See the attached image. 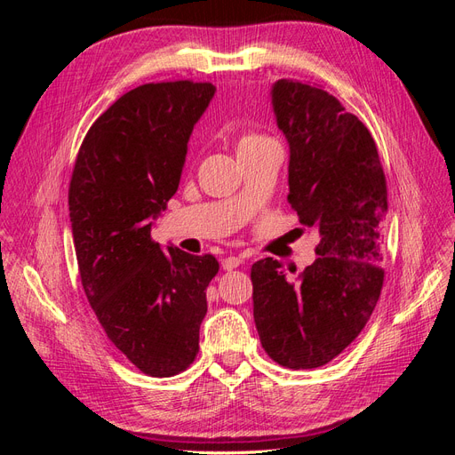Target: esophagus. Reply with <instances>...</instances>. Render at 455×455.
<instances>
[{"label":"esophagus","instance_id":"34e87169","mask_svg":"<svg viewBox=\"0 0 455 455\" xmlns=\"http://www.w3.org/2000/svg\"><path fill=\"white\" fill-rule=\"evenodd\" d=\"M241 264H243V258H241V256H228V258L222 261V267H224L226 271H231V269L239 267Z\"/></svg>","mask_w":455,"mask_h":455}]
</instances>
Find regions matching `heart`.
Here are the masks:
<instances>
[{
  "label": "heart",
  "mask_w": 455,
  "mask_h": 455,
  "mask_svg": "<svg viewBox=\"0 0 455 455\" xmlns=\"http://www.w3.org/2000/svg\"><path fill=\"white\" fill-rule=\"evenodd\" d=\"M264 140H269V139H266V136H259V134H243L241 139H239V142H237V151L246 149V148H252V146L264 142Z\"/></svg>",
  "instance_id": "1"
}]
</instances>
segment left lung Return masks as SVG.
<instances>
[{
  "mask_svg": "<svg viewBox=\"0 0 455 455\" xmlns=\"http://www.w3.org/2000/svg\"><path fill=\"white\" fill-rule=\"evenodd\" d=\"M269 96L288 144L286 199L321 241L298 277L279 259L256 261L254 323L275 363L316 368L361 334L378 304L387 186L371 134L332 94L279 79Z\"/></svg>",
  "mask_w": 455,
  "mask_h": 455,
  "instance_id": "obj_1",
  "label": "left lung"
}]
</instances>
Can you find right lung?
I'll list each match as a JSON object with an SVG mask.
<instances>
[{"label": "right lung", "instance_id": "obj_1", "mask_svg": "<svg viewBox=\"0 0 455 455\" xmlns=\"http://www.w3.org/2000/svg\"><path fill=\"white\" fill-rule=\"evenodd\" d=\"M212 84H148L92 123L70 184V222L89 304L127 359L154 378L194 363L214 256L151 241L180 184L188 142Z\"/></svg>", "mask_w": 455, "mask_h": 455}]
</instances>
